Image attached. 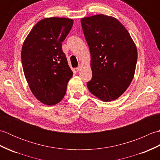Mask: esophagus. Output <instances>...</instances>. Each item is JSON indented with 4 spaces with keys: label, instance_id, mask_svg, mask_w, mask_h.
I'll list each match as a JSON object with an SVG mask.
<instances>
[{
    "label": "esophagus",
    "instance_id": "esophagus-1",
    "mask_svg": "<svg viewBox=\"0 0 160 160\" xmlns=\"http://www.w3.org/2000/svg\"><path fill=\"white\" fill-rule=\"evenodd\" d=\"M82 69V66H81V65H79V66H78L77 68H76V71H80V69Z\"/></svg>",
    "mask_w": 160,
    "mask_h": 160
}]
</instances>
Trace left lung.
<instances>
[{
	"label": "left lung",
	"instance_id": "obj_1",
	"mask_svg": "<svg viewBox=\"0 0 160 160\" xmlns=\"http://www.w3.org/2000/svg\"><path fill=\"white\" fill-rule=\"evenodd\" d=\"M81 24L91 53L92 78L87 83L88 89L104 102L117 99L133 78L136 46L124 25L113 17H86Z\"/></svg>",
	"mask_w": 160,
	"mask_h": 160
}]
</instances>
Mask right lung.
Returning <instances> with one entry per match:
<instances>
[{
	"label": "right lung",
	"mask_w": 160,
	"mask_h": 160,
	"mask_svg": "<svg viewBox=\"0 0 160 160\" xmlns=\"http://www.w3.org/2000/svg\"><path fill=\"white\" fill-rule=\"evenodd\" d=\"M73 23L72 19L56 17L40 20L22 45L24 74L32 93L45 104L62 100L73 76L62 49Z\"/></svg>",
	"instance_id": "right-lung-1"
}]
</instances>
